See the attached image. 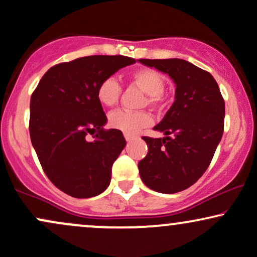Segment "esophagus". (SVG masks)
Returning a JSON list of instances; mask_svg holds the SVG:
<instances>
[{"instance_id": "34e87169", "label": "esophagus", "mask_w": 257, "mask_h": 257, "mask_svg": "<svg viewBox=\"0 0 257 257\" xmlns=\"http://www.w3.org/2000/svg\"><path fill=\"white\" fill-rule=\"evenodd\" d=\"M124 138H125V140L126 141H131L132 140V139H133V137H132V135H124Z\"/></svg>"}]
</instances>
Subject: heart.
I'll return each mask as SVG.
<instances>
[{
  "label": "heart",
  "instance_id": "1",
  "mask_svg": "<svg viewBox=\"0 0 257 257\" xmlns=\"http://www.w3.org/2000/svg\"><path fill=\"white\" fill-rule=\"evenodd\" d=\"M132 78L141 89L149 94L150 104H158L161 101L162 94L166 88V79L162 73L153 69H139L133 73ZM120 91H122V88L117 78L113 76H108L102 79L98 85L96 98L101 105L111 107L118 102ZM152 122V116L146 111L133 112L117 110L111 112L108 116L110 126L132 137L138 134L141 129L151 125Z\"/></svg>",
  "mask_w": 257,
  "mask_h": 257
}]
</instances>
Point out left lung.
Instances as JSON below:
<instances>
[{
  "label": "left lung",
  "mask_w": 257,
  "mask_h": 257,
  "mask_svg": "<svg viewBox=\"0 0 257 257\" xmlns=\"http://www.w3.org/2000/svg\"><path fill=\"white\" fill-rule=\"evenodd\" d=\"M175 82V101L155 126L166 137H143L149 152L139 162L147 187L176 193L192 186L208 169L223 134L225 100L213 76L182 59H140Z\"/></svg>",
  "instance_id": "1"
}]
</instances>
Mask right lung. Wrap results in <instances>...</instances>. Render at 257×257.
I'll return each mask as SVG.
<instances>
[{
	"mask_svg": "<svg viewBox=\"0 0 257 257\" xmlns=\"http://www.w3.org/2000/svg\"><path fill=\"white\" fill-rule=\"evenodd\" d=\"M134 63L124 55H90L57 64L32 93V146L48 179L69 196L90 198L110 185L125 139L120 131L104 128L107 117L96 89L102 79Z\"/></svg>",
	"mask_w": 257,
	"mask_h": 257,
	"instance_id": "1",
	"label": "right lung"
}]
</instances>
